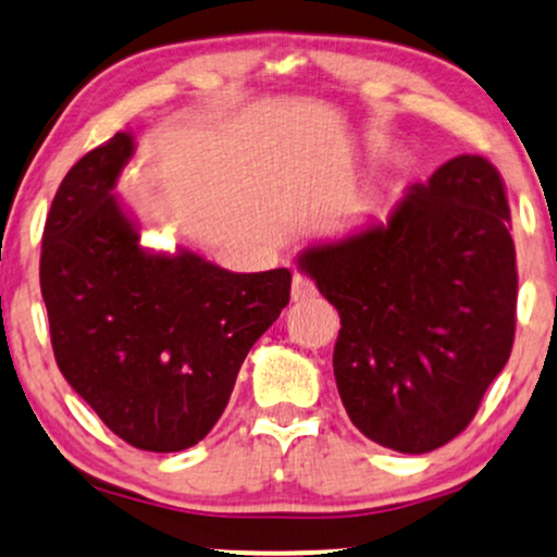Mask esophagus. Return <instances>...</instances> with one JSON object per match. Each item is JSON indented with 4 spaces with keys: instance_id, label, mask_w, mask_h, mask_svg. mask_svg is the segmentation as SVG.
Returning a JSON list of instances; mask_svg holds the SVG:
<instances>
[{
    "instance_id": "esophagus-1",
    "label": "esophagus",
    "mask_w": 557,
    "mask_h": 557,
    "mask_svg": "<svg viewBox=\"0 0 557 557\" xmlns=\"http://www.w3.org/2000/svg\"><path fill=\"white\" fill-rule=\"evenodd\" d=\"M314 297H318V286H314L307 276L297 273V276L292 278V299L294 301H307V299H314Z\"/></svg>"
}]
</instances>
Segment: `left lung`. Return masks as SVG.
<instances>
[{
  "mask_svg": "<svg viewBox=\"0 0 557 557\" xmlns=\"http://www.w3.org/2000/svg\"><path fill=\"white\" fill-rule=\"evenodd\" d=\"M509 226L498 170L459 154L384 222L299 252V271L341 314L333 372L363 436L425 455L468 429L513 346Z\"/></svg>",
  "mask_w": 557,
  "mask_h": 557,
  "instance_id": "1",
  "label": "left lung"
}]
</instances>
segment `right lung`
Segmentation results:
<instances>
[{
  "instance_id": "1",
  "label": "right lung",
  "mask_w": 557,
  "mask_h": 557,
  "mask_svg": "<svg viewBox=\"0 0 557 557\" xmlns=\"http://www.w3.org/2000/svg\"><path fill=\"white\" fill-rule=\"evenodd\" d=\"M136 152L119 132L69 170L40 252L64 380L136 449L181 451L214 429L247 351L289 305V268L235 273L196 250L141 245L115 196Z\"/></svg>"
}]
</instances>
